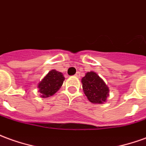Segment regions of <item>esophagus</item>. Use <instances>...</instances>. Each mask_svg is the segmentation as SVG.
I'll return each instance as SVG.
<instances>
[{"label":"esophagus","instance_id":"1","mask_svg":"<svg viewBox=\"0 0 146 146\" xmlns=\"http://www.w3.org/2000/svg\"><path fill=\"white\" fill-rule=\"evenodd\" d=\"M75 76H77V77H78V76H80V72H76V74H75Z\"/></svg>","mask_w":146,"mask_h":146}]
</instances>
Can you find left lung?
<instances>
[{"instance_id":"1","label":"left lung","mask_w":146,"mask_h":146,"mask_svg":"<svg viewBox=\"0 0 146 146\" xmlns=\"http://www.w3.org/2000/svg\"><path fill=\"white\" fill-rule=\"evenodd\" d=\"M84 92L92 104H103L108 96L109 88L94 72H88L81 79Z\"/></svg>"}]
</instances>
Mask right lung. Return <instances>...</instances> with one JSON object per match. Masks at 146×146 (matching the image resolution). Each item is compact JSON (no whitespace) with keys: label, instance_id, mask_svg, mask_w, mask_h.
<instances>
[{"label":"right lung","instance_id":"right-lung-1","mask_svg":"<svg viewBox=\"0 0 146 146\" xmlns=\"http://www.w3.org/2000/svg\"><path fill=\"white\" fill-rule=\"evenodd\" d=\"M64 80L65 77L62 73L54 70L49 72L38 85L39 92L42 94L41 97H49L54 94L62 87Z\"/></svg>","mask_w":146,"mask_h":146}]
</instances>
